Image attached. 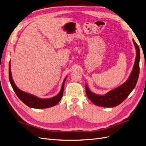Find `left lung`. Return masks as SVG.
<instances>
[{"label": "left lung", "instance_id": "obj_1", "mask_svg": "<svg viewBox=\"0 0 146 146\" xmlns=\"http://www.w3.org/2000/svg\"><path fill=\"white\" fill-rule=\"evenodd\" d=\"M133 42L136 48V56L133 69L127 80L119 87L109 91L104 95L94 94L90 91L88 85H85L86 94L92 103L102 107H114L121 104L135 88L139 74L140 51L138 44L134 39Z\"/></svg>", "mask_w": 146, "mask_h": 146}]
</instances>
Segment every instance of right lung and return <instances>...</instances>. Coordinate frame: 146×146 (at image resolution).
<instances>
[{"label":"right lung","instance_id":"obj_1","mask_svg":"<svg viewBox=\"0 0 146 146\" xmlns=\"http://www.w3.org/2000/svg\"><path fill=\"white\" fill-rule=\"evenodd\" d=\"M66 78H67V77H65L62 84V86H61V91L58 94L51 98L41 99L34 95L30 94L27 93V92L21 91L16 86L14 81L13 80L11 76L10 62L9 64V80L13 90H14L17 96L18 97V98L23 102L24 104H25L26 105H27L28 107L32 108H47L54 107V106L58 104V103L60 101L61 98H62L63 96L64 85Z\"/></svg>","mask_w":146,"mask_h":146}]
</instances>
